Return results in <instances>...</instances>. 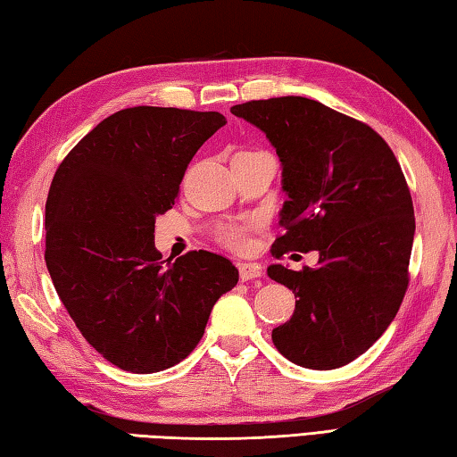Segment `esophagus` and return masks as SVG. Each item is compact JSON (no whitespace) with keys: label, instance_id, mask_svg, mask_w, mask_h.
<instances>
[{"label":"esophagus","instance_id":"esophagus-1","mask_svg":"<svg viewBox=\"0 0 457 457\" xmlns=\"http://www.w3.org/2000/svg\"><path fill=\"white\" fill-rule=\"evenodd\" d=\"M237 269L241 280H253L263 275V269H261L259 263H239Z\"/></svg>","mask_w":457,"mask_h":457}]
</instances>
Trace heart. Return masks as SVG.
I'll return each mask as SVG.
<instances>
[{"mask_svg":"<svg viewBox=\"0 0 457 457\" xmlns=\"http://www.w3.org/2000/svg\"><path fill=\"white\" fill-rule=\"evenodd\" d=\"M251 221H226L216 228V239L223 247H228L236 253H244L251 245Z\"/></svg>","mask_w":457,"mask_h":457,"instance_id":"1","label":"heart"}]
</instances>
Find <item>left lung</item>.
<instances>
[{
    "label": "left lung",
    "mask_w": 457,
    "mask_h": 457,
    "mask_svg": "<svg viewBox=\"0 0 457 457\" xmlns=\"http://www.w3.org/2000/svg\"><path fill=\"white\" fill-rule=\"evenodd\" d=\"M231 113L265 131L283 162L273 257L320 253L316 269H267L298 298L273 344L300 367L347 365L383 336L409 288L414 208L401 164L367 123L316 100H251Z\"/></svg>",
    "instance_id": "obj_1"
}]
</instances>
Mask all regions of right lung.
<instances>
[{"instance_id": "obj_1", "label": "right lung", "mask_w": 457, "mask_h": 457, "mask_svg": "<svg viewBox=\"0 0 457 457\" xmlns=\"http://www.w3.org/2000/svg\"><path fill=\"white\" fill-rule=\"evenodd\" d=\"M226 118L137 105L74 145L48 190L45 261L76 328L131 373L188 357L213 304L237 285L231 261L188 251L162 261L154 218L174 206L188 162Z\"/></svg>"}]
</instances>
